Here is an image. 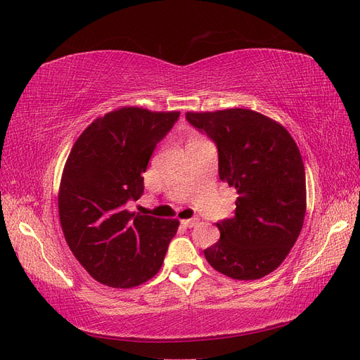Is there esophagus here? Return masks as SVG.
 <instances>
[{
    "instance_id": "obj_1",
    "label": "esophagus",
    "mask_w": 360,
    "mask_h": 360,
    "mask_svg": "<svg viewBox=\"0 0 360 360\" xmlns=\"http://www.w3.org/2000/svg\"><path fill=\"white\" fill-rule=\"evenodd\" d=\"M200 221L197 219V217H192V219H184V221H181V225L183 226H188V228H192V226H195L197 225Z\"/></svg>"
}]
</instances>
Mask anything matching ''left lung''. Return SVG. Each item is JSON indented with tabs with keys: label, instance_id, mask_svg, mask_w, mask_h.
Returning a JSON list of instances; mask_svg holds the SVG:
<instances>
[{
	"label": "left lung",
	"instance_id": "obj_1",
	"mask_svg": "<svg viewBox=\"0 0 360 360\" xmlns=\"http://www.w3.org/2000/svg\"><path fill=\"white\" fill-rule=\"evenodd\" d=\"M219 155V179L238 193L234 216L217 222L221 238L204 250L209 264L233 279H259L281 266L302 231L307 179L288 130L243 108L186 112Z\"/></svg>",
	"mask_w": 360,
	"mask_h": 360
}]
</instances>
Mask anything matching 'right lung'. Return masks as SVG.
I'll list each match as a JSON object with an SVG mask.
<instances>
[{
	"label": "right lung",
	"mask_w": 360,
	"mask_h": 360,
	"mask_svg": "<svg viewBox=\"0 0 360 360\" xmlns=\"http://www.w3.org/2000/svg\"><path fill=\"white\" fill-rule=\"evenodd\" d=\"M180 112L124 106L96 118L63 169L58 213L75 258L103 285L132 288L162 267L179 221L129 212L144 192L148 160Z\"/></svg>",
	"instance_id": "add662e5"
}]
</instances>
